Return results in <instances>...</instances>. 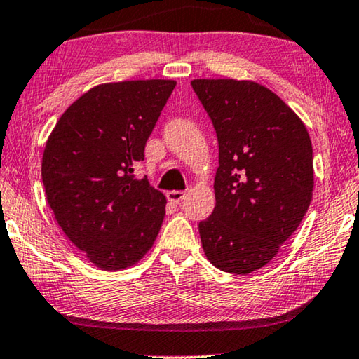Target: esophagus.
Here are the masks:
<instances>
[{"instance_id":"esophagus-1","label":"esophagus","mask_w":359,"mask_h":359,"mask_svg":"<svg viewBox=\"0 0 359 359\" xmlns=\"http://www.w3.org/2000/svg\"><path fill=\"white\" fill-rule=\"evenodd\" d=\"M168 200L170 201V203H175V205H179V203L184 200L185 198V194L184 191H179V190H170V191H168Z\"/></svg>"}]
</instances>
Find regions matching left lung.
Returning a JSON list of instances; mask_svg holds the SVG:
<instances>
[{
	"label": "left lung",
	"mask_w": 359,
	"mask_h": 359,
	"mask_svg": "<svg viewBox=\"0 0 359 359\" xmlns=\"http://www.w3.org/2000/svg\"><path fill=\"white\" fill-rule=\"evenodd\" d=\"M219 142L216 206L201 221L208 261L250 274L279 253L313 198L311 138L290 106L251 80L195 79Z\"/></svg>",
	"instance_id": "1"
}]
</instances>
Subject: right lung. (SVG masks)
<instances>
[{
  "label": "right lung",
  "mask_w": 359,
  "mask_h": 359,
  "mask_svg": "<svg viewBox=\"0 0 359 359\" xmlns=\"http://www.w3.org/2000/svg\"><path fill=\"white\" fill-rule=\"evenodd\" d=\"M175 80L90 88L62 112L41 158L46 201L67 238L103 271L137 264L156 240L165 196L133 177Z\"/></svg>",
  "instance_id": "add662e5"
}]
</instances>
